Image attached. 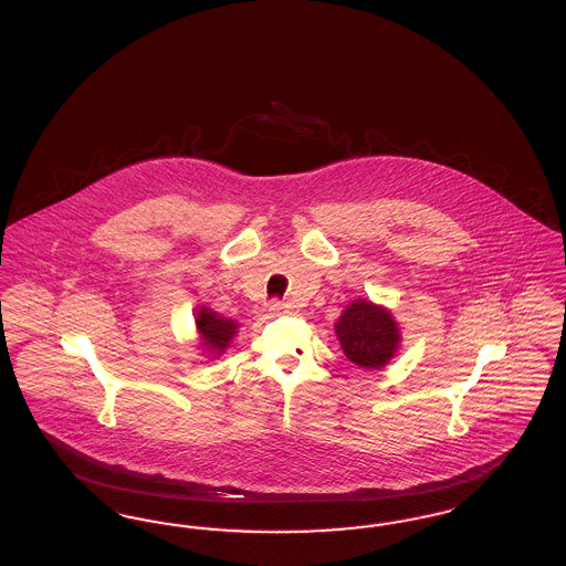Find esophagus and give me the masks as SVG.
I'll list each match as a JSON object with an SVG mask.
<instances>
[{"label": "esophagus", "mask_w": 566, "mask_h": 566, "mask_svg": "<svg viewBox=\"0 0 566 566\" xmlns=\"http://www.w3.org/2000/svg\"><path fill=\"white\" fill-rule=\"evenodd\" d=\"M268 312H270L271 316H280V314H295V305L284 303V301H271Z\"/></svg>", "instance_id": "34e87169"}]
</instances>
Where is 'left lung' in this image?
<instances>
[{
  "label": "left lung",
  "instance_id": "1",
  "mask_svg": "<svg viewBox=\"0 0 566 566\" xmlns=\"http://www.w3.org/2000/svg\"><path fill=\"white\" fill-rule=\"evenodd\" d=\"M335 335L346 358L377 371L401 348V328L392 312L369 298H354L335 323Z\"/></svg>",
  "mask_w": 566,
  "mask_h": 566
}]
</instances>
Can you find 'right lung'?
Here are the masks:
<instances>
[{
	"label": "right lung",
	"instance_id": "right-lung-1",
	"mask_svg": "<svg viewBox=\"0 0 566 566\" xmlns=\"http://www.w3.org/2000/svg\"><path fill=\"white\" fill-rule=\"evenodd\" d=\"M195 328H197V342H199L197 348L208 354V358H218L224 354L229 344L233 342V337L238 335L240 324L201 305L195 312Z\"/></svg>",
	"mask_w": 566,
	"mask_h": 566
}]
</instances>
